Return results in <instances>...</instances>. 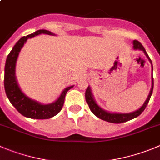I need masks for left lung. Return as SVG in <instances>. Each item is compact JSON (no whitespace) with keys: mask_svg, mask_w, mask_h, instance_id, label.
<instances>
[{"mask_svg":"<svg viewBox=\"0 0 160 160\" xmlns=\"http://www.w3.org/2000/svg\"><path fill=\"white\" fill-rule=\"evenodd\" d=\"M133 48L135 50H141L144 51V53H145V55L147 56V58H148V60L150 61L151 64H152V61H151L150 58L148 55L147 52H146L145 49L144 48V46H142L141 42L137 40H134L133 41ZM152 70H153V67H152ZM152 89H151V92L149 93L148 97L147 100L145 101V102L144 103V105L141 107V108L137 110V111L132 112V113H129V114H111V113H108V112L105 111V110H102L100 107H98L96 103H95V100H94L93 96L92 95V92H91L90 88L89 87H88L87 90L85 92V99H86V102L88 104V107L90 108L91 111L95 114L96 117H98V118L102 119V120L106 121V122H111V123H123V122H128V121L131 120V119H133L135 118L138 117L140 114H141L143 111L144 110V109L147 107L148 103L149 100H150V98L152 96V92H153V86H154V80H153V76L152 77Z\"/></svg>","mask_w":160,"mask_h":160,"instance_id":"1","label":"left lung"}]
</instances>
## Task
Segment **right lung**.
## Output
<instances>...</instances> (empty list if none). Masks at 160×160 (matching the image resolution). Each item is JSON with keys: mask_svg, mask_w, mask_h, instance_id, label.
<instances>
[{"mask_svg": "<svg viewBox=\"0 0 160 160\" xmlns=\"http://www.w3.org/2000/svg\"><path fill=\"white\" fill-rule=\"evenodd\" d=\"M39 34L53 35V33L46 30H38L35 33L22 37L13 46L12 50L9 53L6 59L5 67H4V89L6 95L9 99L10 102L15 107V108L24 117L35 119H48L57 115L61 110L65 102V95L69 89L72 88H66L62 92L61 96L55 102L48 105H42L31 98H28L20 91L15 77V66L19 53L22 47L29 38L38 35Z\"/></svg>", "mask_w": 160, "mask_h": 160, "instance_id": "right-lung-1", "label": "right lung"}]
</instances>
